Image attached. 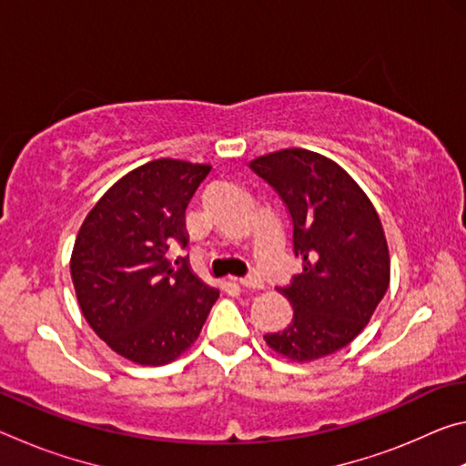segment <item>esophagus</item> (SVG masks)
<instances>
[{
	"mask_svg": "<svg viewBox=\"0 0 466 466\" xmlns=\"http://www.w3.org/2000/svg\"><path fill=\"white\" fill-rule=\"evenodd\" d=\"M238 283L247 289H263V281L258 275H247V278H240Z\"/></svg>",
	"mask_w": 466,
	"mask_h": 466,
	"instance_id": "34e87169",
	"label": "esophagus"
}]
</instances>
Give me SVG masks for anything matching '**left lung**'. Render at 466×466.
I'll use <instances>...</instances> for the list:
<instances>
[{
    "instance_id": "obj_1",
    "label": "left lung",
    "mask_w": 466,
    "mask_h": 466,
    "mask_svg": "<svg viewBox=\"0 0 466 466\" xmlns=\"http://www.w3.org/2000/svg\"><path fill=\"white\" fill-rule=\"evenodd\" d=\"M248 167L265 178L291 222L302 273L279 294L291 320L265 343L288 361H314L350 345L372 319L390 283L384 228L370 197L330 157L302 147L258 156Z\"/></svg>"
}]
</instances>
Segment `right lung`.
I'll return each mask as SVG.
<instances>
[{"instance_id": "1", "label": "right lung", "mask_w": 466, "mask_h": 466, "mask_svg": "<svg viewBox=\"0 0 466 466\" xmlns=\"http://www.w3.org/2000/svg\"><path fill=\"white\" fill-rule=\"evenodd\" d=\"M211 164L160 157L133 168L100 197L76 236L69 271L88 325L139 366H164L191 347L219 296L172 261L187 247L185 209Z\"/></svg>"}]
</instances>
